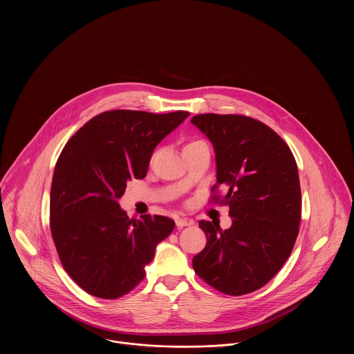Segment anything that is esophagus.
Instances as JSON below:
<instances>
[{"instance_id": "34e87169", "label": "esophagus", "mask_w": 354, "mask_h": 354, "mask_svg": "<svg viewBox=\"0 0 354 354\" xmlns=\"http://www.w3.org/2000/svg\"><path fill=\"white\" fill-rule=\"evenodd\" d=\"M176 225H177V227L191 226V225H194V221L192 219H187V218H177L176 219Z\"/></svg>"}]
</instances>
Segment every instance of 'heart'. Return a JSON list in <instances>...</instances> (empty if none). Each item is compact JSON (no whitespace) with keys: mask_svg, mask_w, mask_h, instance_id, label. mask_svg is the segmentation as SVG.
<instances>
[{"mask_svg":"<svg viewBox=\"0 0 354 354\" xmlns=\"http://www.w3.org/2000/svg\"><path fill=\"white\" fill-rule=\"evenodd\" d=\"M198 145H205V143L202 142V140H192V142H189L184 149H188V147H192V146H198Z\"/></svg>","mask_w":354,"mask_h":354,"instance_id":"obj_1","label":"heart"}]
</instances>
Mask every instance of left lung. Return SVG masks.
Returning <instances> with one entry per match:
<instances>
[{
    "label": "left lung",
    "instance_id": "obj_1",
    "mask_svg": "<svg viewBox=\"0 0 354 354\" xmlns=\"http://www.w3.org/2000/svg\"><path fill=\"white\" fill-rule=\"evenodd\" d=\"M191 122L212 143L216 184L227 194L232 226L201 221L207 244L194 260L205 283L243 296L264 286L285 264L301 221V189L289 146L266 124L239 114H199ZM218 202V198H212Z\"/></svg>",
    "mask_w": 354,
    "mask_h": 354
}]
</instances>
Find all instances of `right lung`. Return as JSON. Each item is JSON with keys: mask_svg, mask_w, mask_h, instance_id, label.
<instances>
[{"mask_svg": "<svg viewBox=\"0 0 354 354\" xmlns=\"http://www.w3.org/2000/svg\"><path fill=\"white\" fill-rule=\"evenodd\" d=\"M110 110L86 122L54 167L50 230L64 270L88 295L113 300L146 275L174 221L150 214L129 219L120 207L131 178H145L155 147L187 117Z\"/></svg>", "mask_w": 354, "mask_h": 354, "instance_id": "1", "label": "right lung"}]
</instances>
